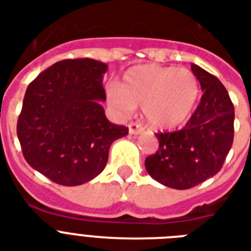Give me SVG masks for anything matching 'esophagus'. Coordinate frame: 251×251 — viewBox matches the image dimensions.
Masks as SVG:
<instances>
[{"label": "esophagus", "instance_id": "1", "mask_svg": "<svg viewBox=\"0 0 251 251\" xmlns=\"http://www.w3.org/2000/svg\"><path fill=\"white\" fill-rule=\"evenodd\" d=\"M143 131V126L138 122H130L129 124V133L137 135V134H141Z\"/></svg>", "mask_w": 251, "mask_h": 251}]
</instances>
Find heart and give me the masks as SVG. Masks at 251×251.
<instances>
[{"label":"heart","mask_w":251,"mask_h":251,"mask_svg":"<svg viewBox=\"0 0 251 251\" xmlns=\"http://www.w3.org/2000/svg\"><path fill=\"white\" fill-rule=\"evenodd\" d=\"M109 96L125 112L143 106L152 127L172 130L182 126L194 112L199 83L187 69L138 65L124 74L120 87L110 91Z\"/></svg>","instance_id":"obj_1"}]
</instances>
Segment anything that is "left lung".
Instances as JSON below:
<instances>
[{"label":"left lung","instance_id":"left-lung-1","mask_svg":"<svg viewBox=\"0 0 251 251\" xmlns=\"http://www.w3.org/2000/svg\"><path fill=\"white\" fill-rule=\"evenodd\" d=\"M203 91L185 127L156 134L159 150L146 159V171L164 186L185 190L222 169L234 135V106L220 80L191 64Z\"/></svg>","mask_w":251,"mask_h":251}]
</instances>
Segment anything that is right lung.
Masks as SVG:
<instances>
[{"label":"right lung","instance_id":"1","mask_svg":"<svg viewBox=\"0 0 251 251\" xmlns=\"http://www.w3.org/2000/svg\"><path fill=\"white\" fill-rule=\"evenodd\" d=\"M108 65L64 60L40 73L25 91L17 134L33 169L64 186H78L105 168L109 147L127 135L105 117L102 78Z\"/></svg>","mask_w":251,"mask_h":251}]
</instances>
